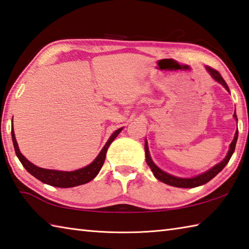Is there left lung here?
I'll return each instance as SVG.
<instances>
[{
    "instance_id": "1",
    "label": "left lung",
    "mask_w": 249,
    "mask_h": 249,
    "mask_svg": "<svg viewBox=\"0 0 249 249\" xmlns=\"http://www.w3.org/2000/svg\"><path fill=\"white\" fill-rule=\"evenodd\" d=\"M206 70L209 73H211V75L213 77V79H215L217 82L220 83L222 86H225V89L229 91V87L227 85V83H226L225 80H223V77L221 76L220 73H219L217 70L213 69V68L209 67V66L206 67ZM233 116H234L235 120L237 121V116H236L235 112H234V114H233ZM237 135H238V131L236 130L235 136H234V139H233V141H232L231 144H230V149H229V152L227 154L226 159L223 160L222 162L217 164L216 166H213V168L207 170L206 173H204L202 175H199V176H196V177H194V178H178V177H174V176H172V175H169L167 173L163 172L162 169H160L157 166V165H155L152 162V160H151V158H150L147 141H145V147H144V149H145V160H147V164L150 166L151 170H152V172H153L155 178H158L160 181H162V182L166 183V184H169V186L177 187V188H196V187H198V186H202V184L207 183L209 180H212L213 177L216 176L217 174L220 173L221 170L225 168V166L229 163V160H230L232 154H233V152H234V150H235Z\"/></svg>"
}]
</instances>
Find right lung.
Instances as JSON below:
<instances>
[{
	"label": "right lung",
	"instance_id": "1",
	"mask_svg": "<svg viewBox=\"0 0 249 249\" xmlns=\"http://www.w3.org/2000/svg\"><path fill=\"white\" fill-rule=\"evenodd\" d=\"M122 129L123 128H119L111 135V137L109 138L108 141H107L106 145L102 148L101 152L98 154V157L95 159L94 162L89 165H87L86 167L74 170V172H60V170L45 169V168L36 166V165L32 164L31 162H29V160L20 153L16 138H15L14 130H12V138H13L15 152H16V155L18 157L19 160L21 162L22 166L26 168L33 177H36V179L40 180V181L46 184H50V186H53V187L72 188V187L81 186V184L89 182L90 180L94 179L97 175H98L99 170L101 169L102 165L105 163L107 150H108L112 141L116 138V136L121 133Z\"/></svg>",
	"mask_w": 249,
	"mask_h": 249
}]
</instances>
